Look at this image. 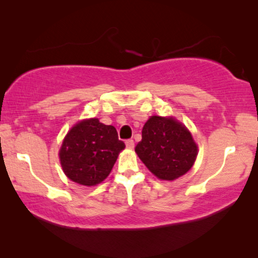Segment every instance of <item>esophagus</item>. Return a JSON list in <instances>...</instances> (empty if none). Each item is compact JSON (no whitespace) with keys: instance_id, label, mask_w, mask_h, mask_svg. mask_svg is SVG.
Returning <instances> with one entry per match:
<instances>
[{"instance_id":"obj_1","label":"esophagus","mask_w":258,"mask_h":258,"mask_svg":"<svg viewBox=\"0 0 258 258\" xmlns=\"http://www.w3.org/2000/svg\"><path fill=\"white\" fill-rule=\"evenodd\" d=\"M125 146H126V148H129V149H133L134 147H135V142H134V140H126L125 141Z\"/></svg>"}]
</instances>
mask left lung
<instances>
[{
  "label": "left lung",
  "mask_w": 258,
  "mask_h": 258,
  "mask_svg": "<svg viewBox=\"0 0 258 258\" xmlns=\"http://www.w3.org/2000/svg\"><path fill=\"white\" fill-rule=\"evenodd\" d=\"M135 151L155 176L172 181L195 163L197 146L182 123L171 117L151 116L143 126L142 141Z\"/></svg>",
  "instance_id": "1"
}]
</instances>
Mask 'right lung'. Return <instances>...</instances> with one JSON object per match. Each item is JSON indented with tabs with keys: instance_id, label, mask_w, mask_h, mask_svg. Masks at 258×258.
Segmentation results:
<instances>
[{
	"instance_id": "add662e5",
	"label": "right lung",
	"mask_w": 258,
	"mask_h": 258,
	"mask_svg": "<svg viewBox=\"0 0 258 258\" xmlns=\"http://www.w3.org/2000/svg\"><path fill=\"white\" fill-rule=\"evenodd\" d=\"M115 126L98 118L84 119L67 134L59 150L64 174L82 185H96L110 174L118 154L124 149Z\"/></svg>"
}]
</instances>
